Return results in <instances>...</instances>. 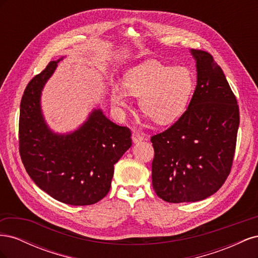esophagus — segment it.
<instances>
[{
    "label": "esophagus",
    "mask_w": 258,
    "mask_h": 258,
    "mask_svg": "<svg viewBox=\"0 0 258 258\" xmlns=\"http://www.w3.org/2000/svg\"><path fill=\"white\" fill-rule=\"evenodd\" d=\"M144 140V134L143 132H140V131H135L134 134H132V141L135 143H139L141 142Z\"/></svg>",
    "instance_id": "34e87169"
}]
</instances>
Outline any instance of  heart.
<instances>
[{"label": "heart", "mask_w": 258, "mask_h": 258, "mask_svg": "<svg viewBox=\"0 0 258 258\" xmlns=\"http://www.w3.org/2000/svg\"><path fill=\"white\" fill-rule=\"evenodd\" d=\"M123 86L113 85L112 102L124 107L129 95L139 99L141 110L155 122L174 121L186 110L195 89V77L185 67H170L157 60H147L130 69Z\"/></svg>", "instance_id": "obj_1"}]
</instances>
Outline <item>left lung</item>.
Listing matches in <instances>:
<instances>
[{
	"mask_svg": "<svg viewBox=\"0 0 258 258\" xmlns=\"http://www.w3.org/2000/svg\"><path fill=\"white\" fill-rule=\"evenodd\" d=\"M197 86L183 115L154 135L152 181L157 196L171 204L204 200L227 179L236 152L239 105L212 54L192 49Z\"/></svg>",
	"mask_w": 258,
	"mask_h": 258,
	"instance_id": "1",
	"label": "left lung"
}]
</instances>
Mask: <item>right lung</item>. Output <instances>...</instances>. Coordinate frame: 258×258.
<instances>
[{"label":"right lung","mask_w":258,"mask_h":258,"mask_svg":"<svg viewBox=\"0 0 258 258\" xmlns=\"http://www.w3.org/2000/svg\"><path fill=\"white\" fill-rule=\"evenodd\" d=\"M58 61H50L29 82L19 115V154L28 174L42 190L72 206H89L111 188L114 165L132 144L131 130L93 111L68 136L53 135L44 122L40 97Z\"/></svg>","instance_id":"1"}]
</instances>
